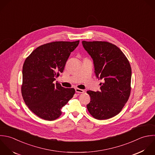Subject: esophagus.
I'll return each instance as SVG.
<instances>
[{
  "label": "esophagus",
  "instance_id": "1",
  "mask_svg": "<svg viewBox=\"0 0 155 155\" xmlns=\"http://www.w3.org/2000/svg\"><path fill=\"white\" fill-rule=\"evenodd\" d=\"M75 92L77 93H84V91L83 90V89H78V88H76L75 89Z\"/></svg>",
  "mask_w": 155,
  "mask_h": 155
}]
</instances>
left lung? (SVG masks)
Masks as SVG:
<instances>
[{
  "mask_svg": "<svg viewBox=\"0 0 155 155\" xmlns=\"http://www.w3.org/2000/svg\"><path fill=\"white\" fill-rule=\"evenodd\" d=\"M82 45L93 60L96 77L103 80L100 91H88L91 101L87 108L97 120H106L119 114L130 94L132 69L121 50L107 41H86Z\"/></svg>",
  "mask_w": 155,
  "mask_h": 155,
  "instance_id": "left-lung-1",
  "label": "left lung"
}]
</instances>
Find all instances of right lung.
<instances>
[{
    "mask_svg": "<svg viewBox=\"0 0 155 155\" xmlns=\"http://www.w3.org/2000/svg\"><path fill=\"white\" fill-rule=\"evenodd\" d=\"M75 41H54L40 46L26 58L22 69L21 94L29 109L40 118L53 121L61 115V109L73 97L74 88H64L53 82L62 73Z\"/></svg>",
    "mask_w": 155,
    "mask_h": 155,
    "instance_id": "add662e5",
    "label": "right lung"
}]
</instances>
